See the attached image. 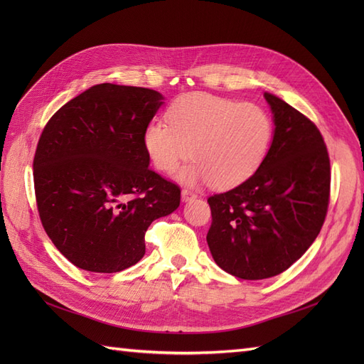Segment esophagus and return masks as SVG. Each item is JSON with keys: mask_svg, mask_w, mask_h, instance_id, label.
I'll use <instances>...</instances> for the list:
<instances>
[{"mask_svg": "<svg viewBox=\"0 0 364 364\" xmlns=\"http://www.w3.org/2000/svg\"><path fill=\"white\" fill-rule=\"evenodd\" d=\"M182 202H190V200H193V199H196V194L193 193V191H190V190H182Z\"/></svg>", "mask_w": 364, "mask_h": 364, "instance_id": "esophagus-1", "label": "esophagus"}]
</instances>
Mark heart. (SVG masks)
Returning <instances> with one entry per match:
<instances>
[{
  "instance_id": "heart-1",
  "label": "heart",
  "mask_w": 364,
  "mask_h": 364,
  "mask_svg": "<svg viewBox=\"0 0 364 364\" xmlns=\"http://www.w3.org/2000/svg\"><path fill=\"white\" fill-rule=\"evenodd\" d=\"M273 123L262 107L238 103L206 92L176 98L167 123H153L144 132V146L155 167L178 174L185 183L206 182L213 188H232L247 181L266 159Z\"/></svg>"
}]
</instances>
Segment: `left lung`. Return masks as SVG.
Listing matches in <instances>:
<instances>
[{"label": "left lung", "mask_w": 364, "mask_h": 364, "mask_svg": "<svg viewBox=\"0 0 364 364\" xmlns=\"http://www.w3.org/2000/svg\"><path fill=\"white\" fill-rule=\"evenodd\" d=\"M273 139L266 159L234 190L208 199L206 241L218 267L240 279L287 270L313 245L329 203V156L321 132L270 92Z\"/></svg>", "instance_id": "8db88e82"}]
</instances>
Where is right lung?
I'll return each mask as SVG.
<instances>
[{
  "mask_svg": "<svg viewBox=\"0 0 364 364\" xmlns=\"http://www.w3.org/2000/svg\"><path fill=\"white\" fill-rule=\"evenodd\" d=\"M158 91L102 83L63 105L43 127L33 161L38 211L62 255L115 273L146 253L153 220L178 209L181 188L149 168L144 132Z\"/></svg>",
  "mask_w": 364,
  "mask_h": 364,
  "instance_id": "right-lung-1",
  "label": "right lung"
}]
</instances>
